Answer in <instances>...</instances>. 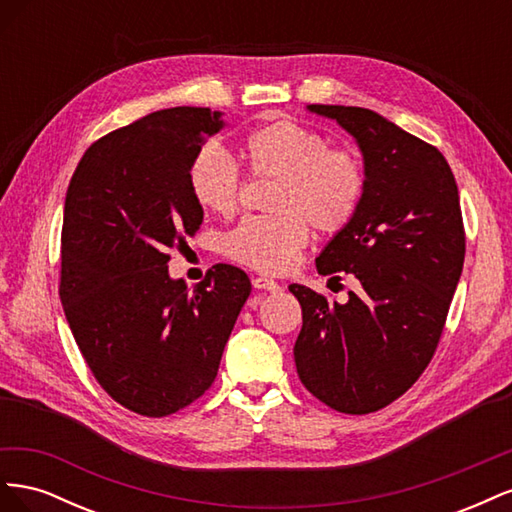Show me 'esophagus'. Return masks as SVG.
Returning <instances> with one entry per match:
<instances>
[{
	"mask_svg": "<svg viewBox=\"0 0 512 512\" xmlns=\"http://www.w3.org/2000/svg\"><path fill=\"white\" fill-rule=\"evenodd\" d=\"M252 284H254V288H256V290H269V292H277V290H282V286H280V284L273 282V280H269V277H262V275L254 277Z\"/></svg>",
	"mask_w": 512,
	"mask_h": 512,
	"instance_id": "esophagus-1",
	"label": "esophagus"
}]
</instances>
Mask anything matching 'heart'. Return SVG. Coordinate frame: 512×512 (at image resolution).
Returning <instances> with one entry per match:
<instances>
[{
  "label": "heart",
  "instance_id": "heart-1",
  "mask_svg": "<svg viewBox=\"0 0 512 512\" xmlns=\"http://www.w3.org/2000/svg\"><path fill=\"white\" fill-rule=\"evenodd\" d=\"M254 177L277 179L271 198L275 215L245 218L224 239L226 254L262 273L288 271L309 241V224L324 235L344 230L359 213L365 196L361 160L333 149L318 130L294 121H271L256 128L241 145ZM196 203L209 213H235L241 196V170L226 151L207 145L188 168Z\"/></svg>",
  "mask_w": 512,
  "mask_h": 512
}]
</instances>
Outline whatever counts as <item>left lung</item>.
Returning <instances> with one entry per match:
<instances>
[{"label":"left lung","mask_w":512,"mask_h":512,"mask_svg":"<svg viewBox=\"0 0 512 512\" xmlns=\"http://www.w3.org/2000/svg\"><path fill=\"white\" fill-rule=\"evenodd\" d=\"M359 145L365 196L359 213L324 245L320 275L352 273L346 303L301 284L303 327L294 363L305 389L346 414L389 406L423 374L459 284L463 235L457 183L442 153L359 106L309 104Z\"/></svg>","instance_id":"obj_1"}]
</instances>
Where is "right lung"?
<instances>
[{"label":"right lung","instance_id":"obj_1","mask_svg":"<svg viewBox=\"0 0 512 512\" xmlns=\"http://www.w3.org/2000/svg\"><path fill=\"white\" fill-rule=\"evenodd\" d=\"M222 128L211 108L156 111L91 145L68 185L59 299L91 374L136 414L168 416L209 389L252 292L230 265L194 288L168 275V247L203 224L190 162Z\"/></svg>","mask_w":512,"mask_h":512}]
</instances>
